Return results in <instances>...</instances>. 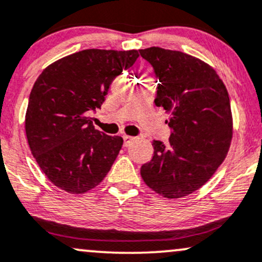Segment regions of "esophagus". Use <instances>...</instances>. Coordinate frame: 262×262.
Returning <instances> with one entry per match:
<instances>
[{"label": "esophagus", "mask_w": 262, "mask_h": 262, "mask_svg": "<svg viewBox=\"0 0 262 262\" xmlns=\"http://www.w3.org/2000/svg\"><path fill=\"white\" fill-rule=\"evenodd\" d=\"M123 140H124V145H129L134 140V137H130V136H123Z\"/></svg>", "instance_id": "34e87169"}]
</instances>
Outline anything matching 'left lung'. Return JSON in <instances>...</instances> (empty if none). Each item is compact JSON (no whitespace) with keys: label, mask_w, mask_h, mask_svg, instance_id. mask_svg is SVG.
<instances>
[{"label":"left lung","mask_w":262,"mask_h":262,"mask_svg":"<svg viewBox=\"0 0 262 262\" xmlns=\"http://www.w3.org/2000/svg\"><path fill=\"white\" fill-rule=\"evenodd\" d=\"M159 83L154 103L170 113L169 143L153 140L154 154L140 168L155 192L177 199L201 188L228 154L232 137L228 91L210 66L179 51H139Z\"/></svg>","instance_id":"1"}]
</instances>
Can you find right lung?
<instances>
[{
    "label": "right lung",
    "instance_id": "obj_1",
    "mask_svg": "<svg viewBox=\"0 0 262 262\" xmlns=\"http://www.w3.org/2000/svg\"><path fill=\"white\" fill-rule=\"evenodd\" d=\"M138 57L136 50H84L52 63L37 78L26 113V136L39 168L62 190L83 194L111 170L123 139L97 130L91 113Z\"/></svg>",
    "mask_w": 262,
    "mask_h": 262
}]
</instances>
